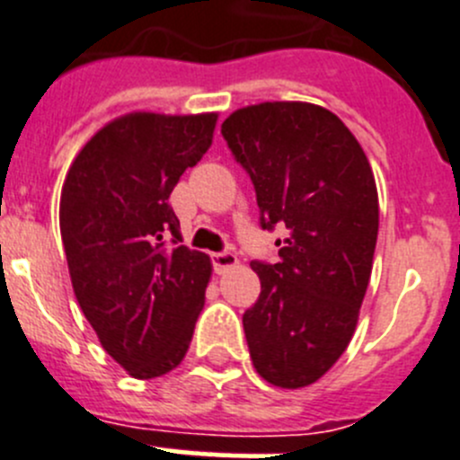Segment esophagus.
Here are the masks:
<instances>
[{
	"label": "esophagus",
	"instance_id": "34e87169",
	"mask_svg": "<svg viewBox=\"0 0 460 460\" xmlns=\"http://www.w3.org/2000/svg\"><path fill=\"white\" fill-rule=\"evenodd\" d=\"M211 260H213V267H216L217 273L226 271V269H231V267H235V264H238V256H235V253H231V252L213 253Z\"/></svg>",
	"mask_w": 460,
	"mask_h": 460
}]
</instances>
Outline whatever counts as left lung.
I'll return each mask as SVG.
<instances>
[{"label": "left lung", "mask_w": 460, "mask_h": 460, "mask_svg": "<svg viewBox=\"0 0 460 460\" xmlns=\"http://www.w3.org/2000/svg\"><path fill=\"white\" fill-rule=\"evenodd\" d=\"M222 137L252 178L260 226H287L280 262H252L260 296L243 324L253 367L276 387H307L358 323L378 235L372 166L349 128L307 102L238 109Z\"/></svg>", "instance_id": "8db88e82"}]
</instances>
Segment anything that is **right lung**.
<instances>
[{
    "instance_id": "add662e5",
    "label": "right lung",
    "mask_w": 460,
    "mask_h": 460,
    "mask_svg": "<svg viewBox=\"0 0 460 460\" xmlns=\"http://www.w3.org/2000/svg\"><path fill=\"white\" fill-rule=\"evenodd\" d=\"M216 119L122 115L84 144L64 180L59 231L73 291L133 378L178 367L204 307L211 260L180 244L169 196L208 151Z\"/></svg>"
}]
</instances>
